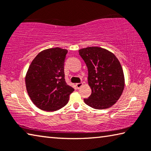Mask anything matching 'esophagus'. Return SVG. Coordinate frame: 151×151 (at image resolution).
I'll return each mask as SVG.
<instances>
[{
	"instance_id": "esophagus-1",
	"label": "esophagus",
	"mask_w": 151,
	"mask_h": 151,
	"mask_svg": "<svg viewBox=\"0 0 151 151\" xmlns=\"http://www.w3.org/2000/svg\"><path fill=\"white\" fill-rule=\"evenodd\" d=\"M83 83H76V87H77L78 89L81 88V87H82V86H83Z\"/></svg>"
}]
</instances>
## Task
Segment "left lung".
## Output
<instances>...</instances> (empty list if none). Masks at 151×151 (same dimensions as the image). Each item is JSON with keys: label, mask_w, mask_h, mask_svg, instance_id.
I'll return each mask as SVG.
<instances>
[{"label": "left lung", "mask_w": 151, "mask_h": 151, "mask_svg": "<svg viewBox=\"0 0 151 151\" xmlns=\"http://www.w3.org/2000/svg\"><path fill=\"white\" fill-rule=\"evenodd\" d=\"M88 68V83L92 91L85 104L95 109H105L116 103L124 88L123 70L118 58L109 50L90 47L78 50Z\"/></svg>", "instance_id": "obj_1"}]
</instances>
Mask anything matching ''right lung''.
<instances>
[{
    "instance_id": "add662e5",
    "label": "right lung",
    "mask_w": 151,
    "mask_h": 151,
    "mask_svg": "<svg viewBox=\"0 0 151 151\" xmlns=\"http://www.w3.org/2000/svg\"><path fill=\"white\" fill-rule=\"evenodd\" d=\"M68 50L56 47L42 50L32 60L25 76L27 93L38 108L52 112L68 103L74 88L65 80Z\"/></svg>"
}]
</instances>
